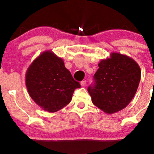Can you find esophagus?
Masks as SVG:
<instances>
[{
    "mask_svg": "<svg viewBox=\"0 0 154 154\" xmlns=\"http://www.w3.org/2000/svg\"><path fill=\"white\" fill-rule=\"evenodd\" d=\"M86 80H84V81H82L81 82H80V85H81V86L82 87H85V85H86Z\"/></svg>",
    "mask_w": 154,
    "mask_h": 154,
    "instance_id": "esophagus-1",
    "label": "esophagus"
}]
</instances>
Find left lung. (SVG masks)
Returning <instances> with one entry per match:
<instances>
[{
    "label": "left lung",
    "mask_w": 154,
    "mask_h": 154,
    "mask_svg": "<svg viewBox=\"0 0 154 154\" xmlns=\"http://www.w3.org/2000/svg\"><path fill=\"white\" fill-rule=\"evenodd\" d=\"M94 75V83L88 87L91 102L106 114L122 110L131 102L141 79V69L129 56L112 52L101 60Z\"/></svg>",
    "instance_id": "8db88e82"
}]
</instances>
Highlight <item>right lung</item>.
<instances>
[{
  "instance_id": "right-lung-1",
  "label": "right lung",
  "mask_w": 154,
  "mask_h": 154,
  "mask_svg": "<svg viewBox=\"0 0 154 154\" xmlns=\"http://www.w3.org/2000/svg\"><path fill=\"white\" fill-rule=\"evenodd\" d=\"M25 85L34 102L51 113L69 104L75 89L80 87L65 67L63 60L51 50L42 52L29 66Z\"/></svg>"
}]
</instances>
